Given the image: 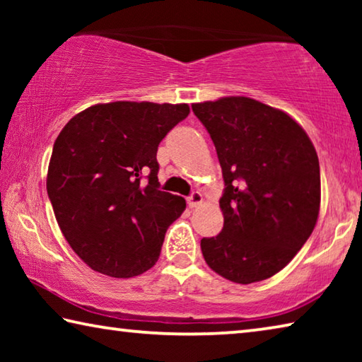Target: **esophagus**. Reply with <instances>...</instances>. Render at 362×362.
Instances as JSON below:
<instances>
[{
    "mask_svg": "<svg viewBox=\"0 0 362 362\" xmlns=\"http://www.w3.org/2000/svg\"><path fill=\"white\" fill-rule=\"evenodd\" d=\"M187 203L189 207H192V209L193 207H198L199 204H203V194H201L199 192H193L187 198Z\"/></svg>",
    "mask_w": 362,
    "mask_h": 362,
    "instance_id": "34e87169",
    "label": "esophagus"
}]
</instances>
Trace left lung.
Instances as JSON below:
<instances>
[{
	"label": "left lung",
	"instance_id": "obj_1",
	"mask_svg": "<svg viewBox=\"0 0 362 362\" xmlns=\"http://www.w3.org/2000/svg\"><path fill=\"white\" fill-rule=\"evenodd\" d=\"M192 108L216 145L225 182L223 228L201 240L204 260L238 284L272 278L315 230L321 203L315 146L289 115L249 97Z\"/></svg>",
	"mask_w": 362,
	"mask_h": 362
}]
</instances>
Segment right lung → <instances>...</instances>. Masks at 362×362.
<instances>
[{"instance_id":"add662e5","label":"right lung","mask_w":362,"mask_h":362,"mask_svg":"<svg viewBox=\"0 0 362 362\" xmlns=\"http://www.w3.org/2000/svg\"><path fill=\"white\" fill-rule=\"evenodd\" d=\"M188 113L187 103H99L59 134L47 194L65 240L94 272L132 278L158 262L187 204L159 189L156 151Z\"/></svg>"}]
</instances>
